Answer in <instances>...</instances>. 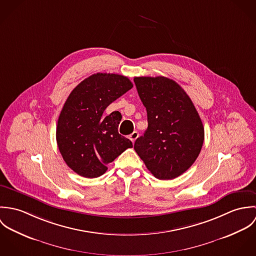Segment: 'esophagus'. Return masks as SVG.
Returning <instances> with one entry per match:
<instances>
[{"mask_svg":"<svg viewBox=\"0 0 256 256\" xmlns=\"http://www.w3.org/2000/svg\"><path fill=\"white\" fill-rule=\"evenodd\" d=\"M138 136H139V133H138L137 131H134V132L129 136V139L132 141V143H134V142L136 141V139L138 138Z\"/></svg>","mask_w":256,"mask_h":256,"instance_id":"34e87169","label":"esophagus"}]
</instances>
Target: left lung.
<instances>
[{"label":"left lung","instance_id":"1","mask_svg":"<svg viewBox=\"0 0 256 256\" xmlns=\"http://www.w3.org/2000/svg\"><path fill=\"white\" fill-rule=\"evenodd\" d=\"M146 108L148 128L134 148L154 178L174 180L196 160L204 142V127L192 100L174 80L135 76Z\"/></svg>","mask_w":256,"mask_h":256}]
</instances>
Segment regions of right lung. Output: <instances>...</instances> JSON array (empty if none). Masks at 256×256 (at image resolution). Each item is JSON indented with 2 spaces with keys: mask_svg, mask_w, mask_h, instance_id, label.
I'll return each instance as SVG.
<instances>
[{
  "mask_svg": "<svg viewBox=\"0 0 256 256\" xmlns=\"http://www.w3.org/2000/svg\"><path fill=\"white\" fill-rule=\"evenodd\" d=\"M133 88L117 74L96 73L80 82L68 96L58 118L56 140L67 164L78 174L94 178L132 142L118 133L121 113L104 114L111 102Z\"/></svg>",
  "mask_w": 256,
  "mask_h": 256,
  "instance_id": "add662e5",
  "label": "right lung"
}]
</instances>
